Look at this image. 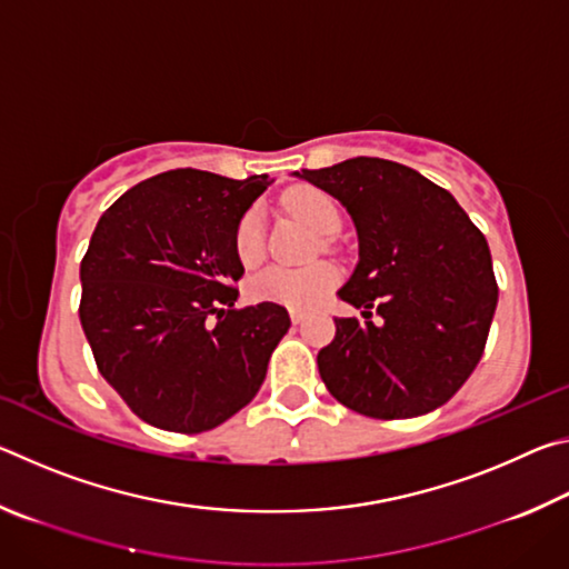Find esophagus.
I'll use <instances>...</instances> for the list:
<instances>
[{"label":"esophagus","instance_id":"esophagus-1","mask_svg":"<svg viewBox=\"0 0 569 569\" xmlns=\"http://www.w3.org/2000/svg\"><path fill=\"white\" fill-rule=\"evenodd\" d=\"M291 321L298 326V323H303L306 321V313L303 311H291Z\"/></svg>","mask_w":569,"mask_h":569}]
</instances>
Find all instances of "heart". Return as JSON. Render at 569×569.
I'll list each match as a JSON object with an SVG mask.
<instances>
[{
    "label": "heart",
    "instance_id": "obj_1",
    "mask_svg": "<svg viewBox=\"0 0 569 569\" xmlns=\"http://www.w3.org/2000/svg\"><path fill=\"white\" fill-rule=\"evenodd\" d=\"M288 213L296 216L301 223L313 230L316 236H331L341 226L339 206L331 196L316 188H298L286 196ZM233 248L238 261L246 268H253L263 261L266 240H263V218L258 210L238 220ZM336 283V271L331 266H311V268H283L271 266L258 276L250 278V296L256 301H271L278 306L293 308V311H311L323 301V296Z\"/></svg>",
    "mask_w": 569,
    "mask_h": 569
}]
</instances>
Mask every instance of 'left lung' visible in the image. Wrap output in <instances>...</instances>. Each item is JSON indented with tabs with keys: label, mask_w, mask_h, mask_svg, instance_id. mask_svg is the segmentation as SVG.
I'll use <instances>...</instances> for the list:
<instances>
[{
	"label": "left lung",
	"mask_w": 569,
	"mask_h": 569,
	"mask_svg": "<svg viewBox=\"0 0 569 569\" xmlns=\"http://www.w3.org/2000/svg\"><path fill=\"white\" fill-rule=\"evenodd\" d=\"M293 176L339 200L359 236L339 296L363 321L336 319L319 351L326 389L373 419L435 411L475 371L495 319L487 238L451 192L399 162L351 158Z\"/></svg>",
	"instance_id": "obj_1"
}]
</instances>
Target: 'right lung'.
Wrapping results in <instances>:
<instances>
[{
  "label": "right lung",
  "instance_id": "1",
  "mask_svg": "<svg viewBox=\"0 0 569 569\" xmlns=\"http://www.w3.org/2000/svg\"><path fill=\"white\" fill-rule=\"evenodd\" d=\"M271 186L180 168L104 210L80 263V321L98 369L152 427L200 435L250 403L291 319L236 308L238 220Z\"/></svg>",
  "mask_w": 569,
  "mask_h": 569
}]
</instances>
